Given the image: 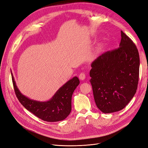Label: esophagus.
<instances>
[{
    "instance_id": "obj_1",
    "label": "esophagus",
    "mask_w": 148,
    "mask_h": 148,
    "mask_svg": "<svg viewBox=\"0 0 148 148\" xmlns=\"http://www.w3.org/2000/svg\"><path fill=\"white\" fill-rule=\"evenodd\" d=\"M79 78L81 79V80H84L85 78H86V75L85 73H81L79 75Z\"/></svg>"
}]
</instances>
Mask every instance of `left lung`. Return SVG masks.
I'll list each match as a JSON object with an SVG mask.
<instances>
[{
  "label": "left lung",
  "mask_w": 148,
  "mask_h": 148,
  "mask_svg": "<svg viewBox=\"0 0 148 148\" xmlns=\"http://www.w3.org/2000/svg\"><path fill=\"white\" fill-rule=\"evenodd\" d=\"M119 47L98 56L91 64L90 80L95 101L104 114L125 108L137 89L140 57L137 47L121 31Z\"/></svg>",
  "instance_id": "left-lung-1"
}]
</instances>
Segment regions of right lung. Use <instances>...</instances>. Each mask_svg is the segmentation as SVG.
I'll use <instances>...</instances> for the list:
<instances>
[{"mask_svg":"<svg viewBox=\"0 0 148 148\" xmlns=\"http://www.w3.org/2000/svg\"><path fill=\"white\" fill-rule=\"evenodd\" d=\"M14 89L17 99L26 109L39 119L48 122H56L66 119L72 110V97L79 84L75 76L61 87L53 97L47 101H38L23 95L17 88L11 73Z\"/></svg>","mask_w":148,"mask_h":148,"instance_id":"right-lung-1","label":"right lung"}]
</instances>
